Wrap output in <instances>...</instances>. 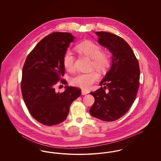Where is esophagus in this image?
<instances>
[{"label":"esophagus","instance_id":"obj_1","mask_svg":"<svg viewBox=\"0 0 161 161\" xmlns=\"http://www.w3.org/2000/svg\"><path fill=\"white\" fill-rule=\"evenodd\" d=\"M81 93H82V94L83 95H86V94H87V93H89V92L88 91H86V90H82L81 91Z\"/></svg>","mask_w":161,"mask_h":161}]
</instances>
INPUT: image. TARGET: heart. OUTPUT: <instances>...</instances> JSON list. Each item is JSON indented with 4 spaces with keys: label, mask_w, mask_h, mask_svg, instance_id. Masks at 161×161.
<instances>
[{
    "label": "heart",
    "mask_w": 161,
    "mask_h": 161,
    "mask_svg": "<svg viewBox=\"0 0 161 161\" xmlns=\"http://www.w3.org/2000/svg\"><path fill=\"white\" fill-rule=\"evenodd\" d=\"M77 49L92 59L91 67L100 72L106 70L111 63L110 55L106 51H101V47L91 41L82 42L77 46ZM63 63L65 69L69 72L75 69V56L73 53L67 50L64 54ZM98 73L92 70L87 73H80L70 79V83L83 89H89L99 79Z\"/></svg>",
    "instance_id": "obj_1"
}]
</instances>
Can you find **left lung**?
Returning <instances> with one entry per match:
<instances>
[{
  "mask_svg": "<svg viewBox=\"0 0 161 161\" xmlns=\"http://www.w3.org/2000/svg\"><path fill=\"white\" fill-rule=\"evenodd\" d=\"M98 43L113 55L112 64L100 85L91 92L95 102L89 110L92 116L114 121L125 115L136 99L139 87L140 69L132 49L123 38L108 32H96Z\"/></svg>",
  "mask_w": 161,
  "mask_h": 161,
  "instance_id": "left-lung-1",
  "label": "left lung"
}]
</instances>
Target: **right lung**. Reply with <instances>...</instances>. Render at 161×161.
I'll return each mask as SVG.
<instances>
[{
    "label": "right lung",
    "mask_w": 161,
    "mask_h": 161,
    "mask_svg": "<svg viewBox=\"0 0 161 161\" xmlns=\"http://www.w3.org/2000/svg\"><path fill=\"white\" fill-rule=\"evenodd\" d=\"M74 36L69 32H54L40 41L26 57L22 70L21 91L24 102L32 116L45 125L63 122L72 103L81 91L66 86L65 91L55 92V85L65 73L64 54Z\"/></svg>",
    "instance_id": "1"
}]
</instances>
